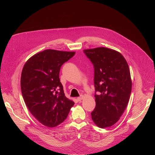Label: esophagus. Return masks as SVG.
<instances>
[{"label": "esophagus", "mask_w": 155, "mask_h": 155, "mask_svg": "<svg viewBox=\"0 0 155 155\" xmlns=\"http://www.w3.org/2000/svg\"><path fill=\"white\" fill-rule=\"evenodd\" d=\"M83 98H84V96H83V95H81V97H78V98H77V100H78L79 101H81L83 99Z\"/></svg>", "instance_id": "34e87169"}]
</instances>
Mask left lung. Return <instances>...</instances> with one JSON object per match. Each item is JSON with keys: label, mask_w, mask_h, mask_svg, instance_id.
I'll list each match as a JSON object with an SVG mask.
<instances>
[{"label": "left lung", "mask_w": 155, "mask_h": 155, "mask_svg": "<svg viewBox=\"0 0 155 155\" xmlns=\"http://www.w3.org/2000/svg\"><path fill=\"white\" fill-rule=\"evenodd\" d=\"M84 52L94 67L96 106L92 119L99 128L110 127L119 120L130 100V68L123 55L115 50L98 47Z\"/></svg>", "instance_id": "left-lung-1"}]
</instances>
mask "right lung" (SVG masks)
Here are the masks:
<instances>
[{
    "label": "right lung",
    "instance_id": "1",
    "mask_svg": "<svg viewBox=\"0 0 155 155\" xmlns=\"http://www.w3.org/2000/svg\"><path fill=\"white\" fill-rule=\"evenodd\" d=\"M74 54L46 49L30 57L23 67L22 97L32 115L46 127L61 124L74 104L65 96L59 78L61 67Z\"/></svg>",
    "mask_w": 155,
    "mask_h": 155
}]
</instances>
